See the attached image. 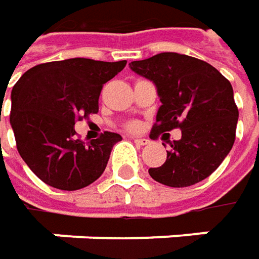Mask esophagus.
<instances>
[{"mask_svg": "<svg viewBox=\"0 0 259 259\" xmlns=\"http://www.w3.org/2000/svg\"><path fill=\"white\" fill-rule=\"evenodd\" d=\"M133 141H135V143L141 145V146H145V145H148V143H149L148 139H142V138H133Z\"/></svg>", "mask_w": 259, "mask_h": 259, "instance_id": "obj_1", "label": "esophagus"}]
</instances>
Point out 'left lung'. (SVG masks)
Returning a JSON list of instances; mask_svg holds the SVG:
<instances>
[{"mask_svg":"<svg viewBox=\"0 0 259 259\" xmlns=\"http://www.w3.org/2000/svg\"><path fill=\"white\" fill-rule=\"evenodd\" d=\"M129 65L156 85L162 103L152 139L181 129L180 141L168 142L166 161L149 168V175L163 186L178 188L203 181L218 169L235 142L239 111L231 82L210 63L174 52Z\"/></svg>","mask_w":259,"mask_h":259,"instance_id":"left-lung-1","label":"left lung"}]
</instances>
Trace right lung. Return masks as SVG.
Segmentation results:
<instances>
[{
  "label": "right lung",
  "mask_w": 259,
  "mask_h": 259,
  "mask_svg": "<svg viewBox=\"0 0 259 259\" xmlns=\"http://www.w3.org/2000/svg\"><path fill=\"white\" fill-rule=\"evenodd\" d=\"M124 66L126 61L85 58L40 63L13 87L10 123L17 151L43 183L73 191L93 184L104 172L121 136L104 132L84 143L73 126L76 120L98 113L103 85Z\"/></svg>",
  "instance_id": "1"
}]
</instances>
